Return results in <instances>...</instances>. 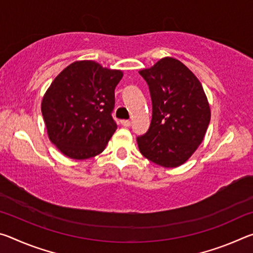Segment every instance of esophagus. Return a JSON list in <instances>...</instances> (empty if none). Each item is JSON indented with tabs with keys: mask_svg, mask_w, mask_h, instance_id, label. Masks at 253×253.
I'll use <instances>...</instances> for the list:
<instances>
[{
	"mask_svg": "<svg viewBox=\"0 0 253 253\" xmlns=\"http://www.w3.org/2000/svg\"><path fill=\"white\" fill-rule=\"evenodd\" d=\"M121 124H122L123 126H125V127H129L131 125L130 121H128V119H124V121L121 122Z\"/></svg>",
	"mask_w": 253,
	"mask_h": 253,
	"instance_id": "34e87169",
	"label": "esophagus"
}]
</instances>
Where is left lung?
Instances as JSON below:
<instances>
[{
  "label": "left lung",
  "instance_id": "left-lung-1",
  "mask_svg": "<svg viewBox=\"0 0 253 253\" xmlns=\"http://www.w3.org/2000/svg\"><path fill=\"white\" fill-rule=\"evenodd\" d=\"M148 84L152 122L137 137L142 155L163 168H177L202 143L211 111L199 79L181 61L163 58L139 71Z\"/></svg>",
  "mask_w": 253,
  "mask_h": 253
}]
</instances>
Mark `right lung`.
I'll use <instances>...</instances> for the list:
<instances>
[{
  "instance_id": "right-lung-1",
  "label": "right lung",
  "mask_w": 253,
  "mask_h": 253,
  "mask_svg": "<svg viewBox=\"0 0 253 253\" xmlns=\"http://www.w3.org/2000/svg\"><path fill=\"white\" fill-rule=\"evenodd\" d=\"M121 70L95 61L68 66L50 84L41 111L51 142L66 156L85 160L100 154L117 129L113 114Z\"/></svg>"
}]
</instances>
